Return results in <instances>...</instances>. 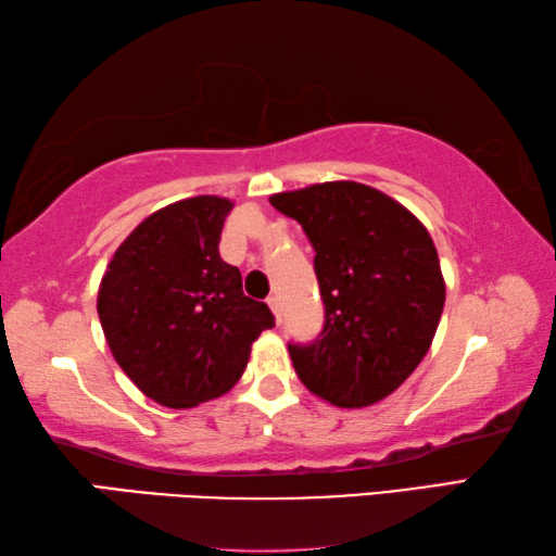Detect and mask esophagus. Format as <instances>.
Listing matches in <instances>:
<instances>
[{"label": "esophagus", "instance_id": "1", "mask_svg": "<svg viewBox=\"0 0 556 556\" xmlns=\"http://www.w3.org/2000/svg\"><path fill=\"white\" fill-rule=\"evenodd\" d=\"M267 304H269V308H271V314H275L277 324H281V308H279V299H277V296H269V299H267Z\"/></svg>", "mask_w": 556, "mask_h": 556}]
</instances>
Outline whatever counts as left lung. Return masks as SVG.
Listing matches in <instances>:
<instances>
[{
	"instance_id": "left-lung-1",
	"label": "left lung",
	"mask_w": 556,
	"mask_h": 556,
	"mask_svg": "<svg viewBox=\"0 0 556 556\" xmlns=\"http://www.w3.org/2000/svg\"><path fill=\"white\" fill-rule=\"evenodd\" d=\"M314 244L324 331L289 343L299 380L336 407H368L417 370L434 341L446 287L434 240L390 195L328 181L269 199Z\"/></svg>"
}]
</instances>
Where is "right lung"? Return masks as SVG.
<instances>
[{
	"instance_id": "right-lung-1",
	"label": "right lung",
	"mask_w": 556,
	"mask_h": 556,
	"mask_svg": "<svg viewBox=\"0 0 556 556\" xmlns=\"http://www.w3.org/2000/svg\"><path fill=\"white\" fill-rule=\"evenodd\" d=\"M232 201L195 195L156 211L112 255L98 291L108 345L127 378L164 407L220 397L275 326L265 301L242 294L240 269L218 252Z\"/></svg>"
}]
</instances>
